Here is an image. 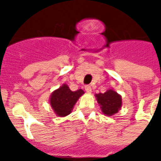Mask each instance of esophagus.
Wrapping results in <instances>:
<instances>
[{
	"instance_id": "esophagus-1",
	"label": "esophagus",
	"mask_w": 161,
	"mask_h": 161,
	"mask_svg": "<svg viewBox=\"0 0 161 161\" xmlns=\"http://www.w3.org/2000/svg\"><path fill=\"white\" fill-rule=\"evenodd\" d=\"M84 89H85V91H86V92H88V93H91V91H92V89H91V87L90 85H85Z\"/></svg>"
}]
</instances>
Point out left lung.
<instances>
[{"instance_id": "obj_1", "label": "left lung", "mask_w": 161, "mask_h": 161, "mask_svg": "<svg viewBox=\"0 0 161 161\" xmlns=\"http://www.w3.org/2000/svg\"><path fill=\"white\" fill-rule=\"evenodd\" d=\"M96 98L103 113L108 116L116 114L122 104L121 97L113 90H108L104 93L96 94Z\"/></svg>"}]
</instances>
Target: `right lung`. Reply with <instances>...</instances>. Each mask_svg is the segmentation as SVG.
Segmentation results:
<instances>
[{
    "mask_svg": "<svg viewBox=\"0 0 161 161\" xmlns=\"http://www.w3.org/2000/svg\"><path fill=\"white\" fill-rule=\"evenodd\" d=\"M84 92L83 90L70 91L68 85L64 84L54 91L50 97V104L58 116H66L70 114L74 105Z\"/></svg>",
    "mask_w": 161,
    "mask_h": 161,
    "instance_id": "right-lung-1",
    "label": "right lung"
}]
</instances>
